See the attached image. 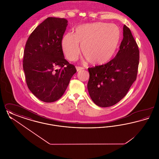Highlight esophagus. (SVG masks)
I'll use <instances>...</instances> for the list:
<instances>
[{"label":"esophagus","instance_id":"obj_1","mask_svg":"<svg viewBox=\"0 0 159 159\" xmlns=\"http://www.w3.org/2000/svg\"><path fill=\"white\" fill-rule=\"evenodd\" d=\"M76 69H77V71H80V70H82L84 69L83 67H79V66H77V67H76Z\"/></svg>","mask_w":159,"mask_h":159}]
</instances>
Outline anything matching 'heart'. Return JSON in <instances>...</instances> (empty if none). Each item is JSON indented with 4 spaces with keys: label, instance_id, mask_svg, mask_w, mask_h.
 Returning a JSON list of instances; mask_svg holds the SVG:
<instances>
[{
    "label": "heart",
    "instance_id": "obj_1",
    "mask_svg": "<svg viewBox=\"0 0 159 159\" xmlns=\"http://www.w3.org/2000/svg\"><path fill=\"white\" fill-rule=\"evenodd\" d=\"M121 32L113 24H84L77 27L75 34L68 33L62 39L61 45L68 60L79 57L82 45L85 58L94 65H102L110 60L119 43Z\"/></svg>",
    "mask_w": 159,
    "mask_h": 159
}]
</instances>
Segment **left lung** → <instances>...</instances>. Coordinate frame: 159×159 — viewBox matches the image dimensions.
<instances>
[{
	"label": "left lung",
	"mask_w": 159,
	"mask_h": 159,
	"mask_svg": "<svg viewBox=\"0 0 159 159\" xmlns=\"http://www.w3.org/2000/svg\"><path fill=\"white\" fill-rule=\"evenodd\" d=\"M116 57L101 66L88 68V89L101 107L114 106L123 98L136 80L139 51L130 30L124 25L123 38Z\"/></svg>",
	"instance_id": "1"
}]
</instances>
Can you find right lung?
Returning a JSON list of instances; mask_svg holds the SVG:
<instances>
[{"mask_svg":"<svg viewBox=\"0 0 159 159\" xmlns=\"http://www.w3.org/2000/svg\"><path fill=\"white\" fill-rule=\"evenodd\" d=\"M67 23L65 18H47L31 33L25 46L23 70L27 85L45 102L60 98L77 71L64 58L61 45Z\"/></svg>","mask_w":159,"mask_h":159,"instance_id":"1","label":"right lung"}]
</instances>
